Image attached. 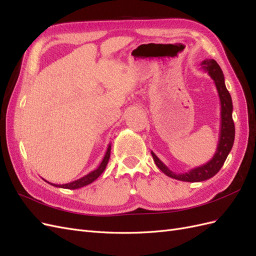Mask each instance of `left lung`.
Returning <instances> with one entry per match:
<instances>
[{
  "mask_svg": "<svg viewBox=\"0 0 256 256\" xmlns=\"http://www.w3.org/2000/svg\"><path fill=\"white\" fill-rule=\"evenodd\" d=\"M201 68L208 72L215 83L216 90H218V97L220 100V138L218 148L213 156V158L208 162L204 163L200 166L189 170L188 172L176 174L171 171L164 163H163L158 156L152 152L154 161L161 171L168 178L174 180H178L182 182H202L218 173L224 164L227 156L230 152L234 140V123L232 120V96L226 88L225 78L218 64L214 60H206L201 62Z\"/></svg>",
  "mask_w": 256,
  "mask_h": 256,
  "instance_id": "1",
  "label": "left lung"
}]
</instances>
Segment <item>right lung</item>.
Here are the masks:
<instances>
[{"instance_id":"add662e5","label":"right lung","mask_w":256,"mask_h":256,"mask_svg":"<svg viewBox=\"0 0 256 256\" xmlns=\"http://www.w3.org/2000/svg\"><path fill=\"white\" fill-rule=\"evenodd\" d=\"M110 150H111V144H109V145H108L107 152H106V154H104V158H102V161L100 162V164L98 166V168H95L94 171L90 172L88 174L84 175L83 178H78V180H74V182H68V184H64V185H57V184H53V182H50L45 180H44L46 182H48V184L55 186V187L64 188V189H78V188H81V187L86 186V185L90 184V182H93L95 180H97L98 178H100V174L104 171V168H106L108 162H109Z\"/></svg>"}]
</instances>
